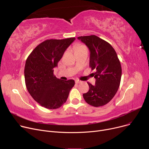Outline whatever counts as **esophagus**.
Here are the masks:
<instances>
[{
    "label": "esophagus",
    "instance_id": "34e87169",
    "mask_svg": "<svg viewBox=\"0 0 149 149\" xmlns=\"http://www.w3.org/2000/svg\"><path fill=\"white\" fill-rule=\"evenodd\" d=\"M75 82L76 84H79V83H81V81H80V80H75Z\"/></svg>",
    "mask_w": 149,
    "mask_h": 149
}]
</instances>
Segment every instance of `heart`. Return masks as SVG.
Returning a JSON list of instances; mask_svg holds the SVG:
<instances>
[{"label": "heart", "instance_id": "1", "mask_svg": "<svg viewBox=\"0 0 149 149\" xmlns=\"http://www.w3.org/2000/svg\"><path fill=\"white\" fill-rule=\"evenodd\" d=\"M84 46H80L79 47V48H78V49H79V48H81V47H83Z\"/></svg>", "mask_w": 149, "mask_h": 149}]
</instances>
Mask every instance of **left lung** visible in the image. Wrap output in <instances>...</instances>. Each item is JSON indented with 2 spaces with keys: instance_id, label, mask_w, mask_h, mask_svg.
I'll list each match as a JSON object with an SVG mask.
<instances>
[{
  "instance_id": "obj_1",
  "label": "left lung",
  "mask_w": 149,
  "mask_h": 149,
  "mask_svg": "<svg viewBox=\"0 0 149 149\" xmlns=\"http://www.w3.org/2000/svg\"><path fill=\"white\" fill-rule=\"evenodd\" d=\"M88 46L90 51L89 66L95 69V84L88 82L89 89L83 93L89 104L100 107L107 104L118 91L121 78L120 61L113 47L98 37L91 35L77 38Z\"/></svg>"
}]
</instances>
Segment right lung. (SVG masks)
Wrapping results in <instances>:
<instances>
[{
    "instance_id": "add662e5",
    "label": "right lung",
    "mask_w": 149,
    "mask_h": 149,
    "mask_svg": "<svg viewBox=\"0 0 149 149\" xmlns=\"http://www.w3.org/2000/svg\"><path fill=\"white\" fill-rule=\"evenodd\" d=\"M75 40V37L46 40L39 44L26 59L24 74L27 90L36 101L46 109L61 107L75 84L74 80H61L54 75V68Z\"/></svg>"
}]
</instances>
